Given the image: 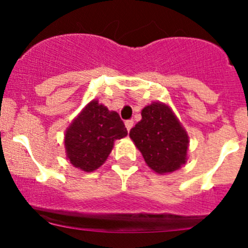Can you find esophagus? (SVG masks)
Instances as JSON below:
<instances>
[{
  "label": "esophagus",
  "mask_w": 248,
  "mask_h": 248,
  "mask_svg": "<svg viewBox=\"0 0 248 248\" xmlns=\"http://www.w3.org/2000/svg\"><path fill=\"white\" fill-rule=\"evenodd\" d=\"M124 126H126V128H127V131H131V128L132 127H133V121H132V120H127L126 122H124Z\"/></svg>",
  "instance_id": "esophagus-1"
}]
</instances>
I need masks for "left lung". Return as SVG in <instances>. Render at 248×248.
Wrapping results in <instances>:
<instances>
[{"label": "left lung", "mask_w": 248, "mask_h": 248, "mask_svg": "<svg viewBox=\"0 0 248 248\" xmlns=\"http://www.w3.org/2000/svg\"><path fill=\"white\" fill-rule=\"evenodd\" d=\"M129 137L157 174H169L186 164L188 134L168 104L154 102L145 107Z\"/></svg>", "instance_id": "1"}]
</instances>
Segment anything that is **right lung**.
I'll use <instances>...</instances> for the list:
<instances>
[{
  "label": "right lung",
  "mask_w": 248,
  "mask_h": 248,
  "mask_svg": "<svg viewBox=\"0 0 248 248\" xmlns=\"http://www.w3.org/2000/svg\"><path fill=\"white\" fill-rule=\"evenodd\" d=\"M126 136L127 129L120 115L93 99L66 129V157L80 170L94 171L107 161L115 140Z\"/></svg>",
  "instance_id": "obj_1"
}]
</instances>
